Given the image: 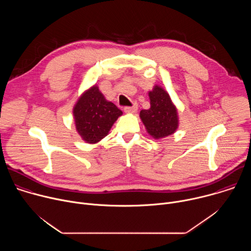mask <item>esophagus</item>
Instances as JSON below:
<instances>
[{
  "label": "esophagus",
  "mask_w": 251,
  "mask_h": 251,
  "mask_svg": "<svg viewBox=\"0 0 251 251\" xmlns=\"http://www.w3.org/2000/svg\"><path fill=\"white\" fill-rule=\"evenodd\" d=\"M137 109H138V105H137L136 103H133L132 106H130V107H125L124 111H125L126 113H135V112L137 111Z\"/></svg>",
  "instance_id": "1"
}]
</instances>
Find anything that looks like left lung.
I'll return each instance as SVG.
<instances>
[{
    "label": "left lung",
    "instance_id": "1",
    "mask_svg": "<svg viewBox=\"0 0 251 251\" xmlns=\"http://www.w3.org/2000/svg\"><path fill=\"white\" fill-rule=\"evenodd\" d=\"M150 105L148 110H141L140 118L147 132L154 139H161L174 134L178 127L176 105L169 93L160 85L149 91Z\"/></svg>",
    "mask_w": 251,
    "mask_h": 251
}]
</instances>
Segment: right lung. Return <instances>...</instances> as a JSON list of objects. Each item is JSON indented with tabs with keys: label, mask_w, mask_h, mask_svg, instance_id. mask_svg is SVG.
Wrapping results in <instances>:
<instances>
[{
	"label": "right lung",
	"mask_w": 251,
	"mask_h": 251,
	"mask_svg": "<svg viewBox=\"0 0 251 251\" xmlns=\"http://www.w3.org/2000/svg\"><path fill=\"white\" fill-rule=\"evenodd\" d=\"M122 114L115 104L105 99L96 84L85 90L74 107L76 131L88 144H96L108 135Z\"/></svg>",
	"instance_id": "right-lung-1"
}]
</instances>
